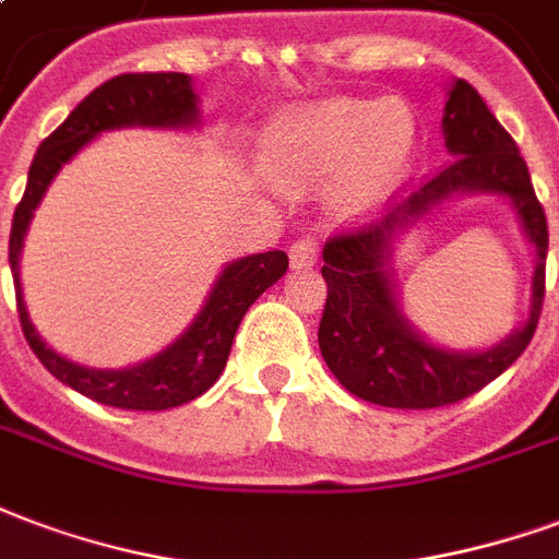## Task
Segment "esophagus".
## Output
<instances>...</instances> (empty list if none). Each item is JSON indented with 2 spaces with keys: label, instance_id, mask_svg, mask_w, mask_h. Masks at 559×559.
Segmentation results:
<instances>
[{
  "label": "esophagus",
  "instance_id": "esophagus-1",
  "mask_svg": "<svg viewBox=\"0 0 559 559\" xmlns=\"http://www.w3.org/2000/svg\"><path fill=\"white\" fill-rule=\"evenodd\" d=\"M320 260V246L317 239H299L290 246V266L293 269H311Z\"/></svg>",
  "mask_w": 559,
  "mask_h": 559
}]
</instances>
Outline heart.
<instances>
[{
  "label": "heart",
  "mask_w": 559,
  "mask_h": 559,
  "mask_svg": "<svg viewBox=\"0 0 559 559\" xmlns=\"http://www.w3.org/2000/svg\"><path fill=\"white\" fill-rule=\"evenodd\" d=\"M415 156V118L400 100H329L281 118L266 135L278 183L311 189L337 177L334 204L358 216L403 183Z\"/></svg>",
  "instance_id": "1"
}]
</instances>
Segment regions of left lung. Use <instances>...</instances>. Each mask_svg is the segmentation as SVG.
Instances as JSON below:
<instances>
[{
	"label": "left lung",
	"instance_id": "8db88e82",
	"mask_svg": "<svg viewBox=\"0 0 559 559\" xmlns=\"http://www.w3.org/2000/svg\"><path fill=\"white\" fill-rule=\"evenodd\" d=\"M441 130L450 163L438 175L382 222L343 230L322 248L329 296L317 334L320 353L349 394L376 406L438 408L477 394L527 349L543 311L548 222L522 153L465 80L450 85ZM465 191L510 197L537 251L528 320L507 342L483 354L444 350L417 333L399 311L390 269L395 234L448 197Z\"/></svg>",
	"mask_w": 559,
	"mask_h": 559
}]
</instances>
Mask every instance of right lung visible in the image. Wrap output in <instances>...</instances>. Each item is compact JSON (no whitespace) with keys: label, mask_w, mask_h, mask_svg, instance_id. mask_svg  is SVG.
Returning a JSON list of instances; mask_svg holds the SVG:
<instances>
[{"label":"right lung","mask_w":559,"mask_h":559,"mask_svg":"<svg viewBox=\"0 0 559 559\" xmlns=\"http://www.w3.org/2000/svg\"><path fill=\"white\" fill-rule=\"evenodd\" d=\"M121 127H153V130L198 127V94L192 91V80L186 73H121L91 91L88 97L70 111L68 121L37 147L32 168H28L26 192L14 210L8 263L14 272L16 311H20L23 334L32 353L37 355V361L44 364L49 373L103 406L163 412V408L183 406L204 394L206 388H213V382L225 370L239 322L258 301L260 293H266L287 272V254L266 251V254H251V258L227 263L192 325L171 346H165L163 353H156L135 367L94 370V367H82V364L68 361L64 355L52 353L28 320L26 301H23V287H20L23 237L35 216V206L40 204L52 177L61 171V165L70 163L100 132L121 130Z\"/></svg>","instance_id":"obj_1"}]
</instances>
